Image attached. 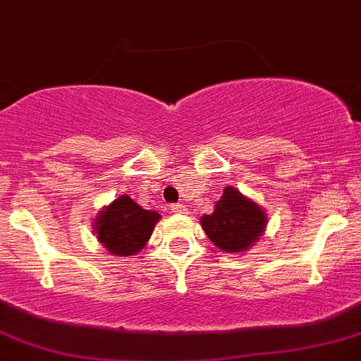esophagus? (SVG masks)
Returning a JSON list of instances; mask_svg holds the SVG:
<instances>
[{"label": "esophagus", "instance_id": "34e87169", "mask_svg": "<svg viewBox=\"0 0 361 361\" xmlns=\"http://www.w3.org/2000/svg\"><path fill=\"white\" fill-rule=\"evenodd\" d=\"M171 210H173L174 214H188L187 207H185L183 203H176V204H171Z\"/></svg>", "mask_w": 361, "mask_h": 361}]
</instances>
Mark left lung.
<instances>
[{"label":"left lung","mask_w":361,"mask_h":361,"mask_svg":"<svg viewBox=\"0 0 361 361\" xmlns=\"http://www.w3.org/2000/svg\"><path fill=\"white\" fill-rule=\"evenodd\" d=\"M268 216L261 204L235 187H225L214 212L201 217V228L226 253L248 252L264 235Z\"/></svg>","instance_id":"left-lung-1"}]
</instances>
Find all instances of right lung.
Wrapping results in <instances>:
<instances>
[{
	"mask_svg": "<svg viewBox=\"0 0 361 361\" xmlns=\"http://www.w3.org/2000/svg\"><path fill=\"white\" fill-rule=\"evenodd\" d=\"M158 221L160 214L157 210L142 209L128 194H122L99 210L93 221V232L111 255L129 257L147 245Z\"/></svg>",
	"mask_w": 361,
	"mask_h": 361,
	"instance_id": "add662e5",
	"label": "right lung"
}]
</instances>
